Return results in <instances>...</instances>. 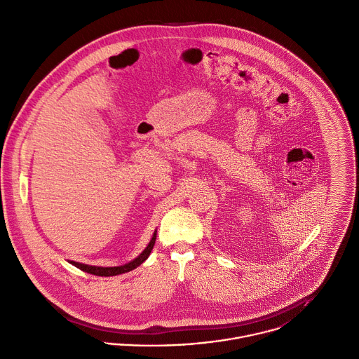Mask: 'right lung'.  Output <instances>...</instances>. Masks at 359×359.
I'll use <instances>...</instances> for the list:
<instances>
[{
    "mask_svg": "<svg viewBox=\"0 0 359 359\" xmlns=\"http://www.w3.org/2000/svg\"><path fill=\"white\" fill-rule=\"evenodd\" d=\"M156 237H157V230L154 231L150 243L143 250V252L137 258H135L133 261H130V262H128L125 265H121V266H95V265H87V264H81V262H76V261H70V264L77 266L79 269H81L84 272H88V273L97 275V276H115V275H121V273H125V272H129V271L137 268L140 264H143L149 258V255H150V252H151V250L154 247Z\"/></svg>",
    "mask_w": 359,
    "mask_h": 359,
    "instance_id": "obj_1",
    "label": "right lung"
}]
</instances>
